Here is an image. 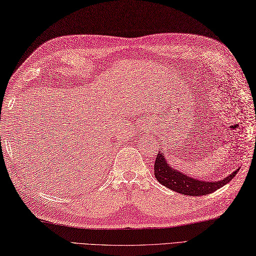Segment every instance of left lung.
Returning <instances> with one entry per match:
<instances>
[{"label": "left lung", "mask_w": 256, "mask_h": 256, "mask_svg": "<svg viewBox=\"0 0 256 256\" xmlns=\"http://www.w3.org/2000/svg\"><path fill=\"white\" fill-rule=\"evenodd\" d=\"M238 172H239V168L230 174L228 178L218 182H204L192 178L190 176H186L185 174H182L172 168L166 163V160L161 152H158L154 162V175L158 183L176 192L188 196H204L212 194V192L219 190L220 187L228 184Z\"/></svg>", "instance_id": "8db88e82"}]
</instances>
